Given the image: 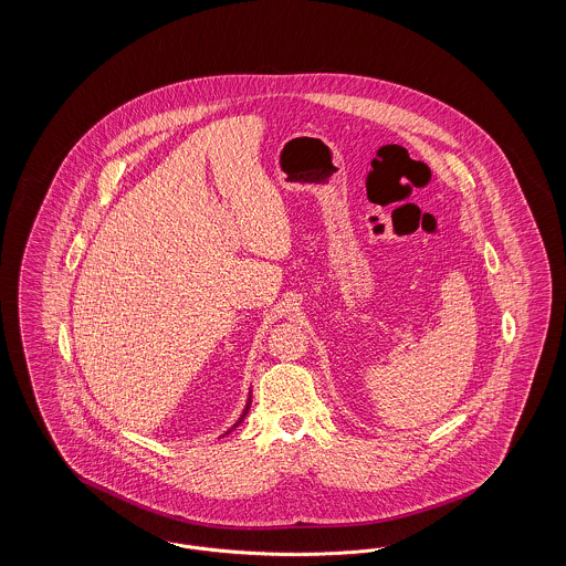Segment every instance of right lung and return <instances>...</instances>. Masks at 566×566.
Segmentation results:
<instances>
[{
    "instance_id": "right-lung-1",
    "label": "right lung",
    "mask_w": 566,
    "mask_h": 566,
    "mask_svg": "<svg viewBox=\"0 0 566 566\" xmlns=\"http://www.w3.org/2000/svg\"><path fill=\"white\" fill-rule=\"evenodd\" d=\"M250 403H252V397H248V403H245V409H243L242 416H240V420H238V422H235V424H233V427H231V429H229V431L224 432V434H229V432L233 431V429H235V427H240V424H242V420H243V418H245V413H248V409H250Z\"/></svg>"
}]
</instances>
